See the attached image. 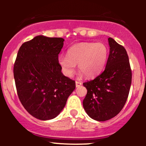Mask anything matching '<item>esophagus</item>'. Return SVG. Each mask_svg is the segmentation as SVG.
I'll use <instances>...</instances> for the list:
<instances>
[{"mask_svg": "<svg viewBox=\"0 0 146 146\" xmlns=\"http://www.w3.org/2000/svg\"><path fill=\"white\" fill-rule=\"evenodd\" d=\"M82 84L81 82H78V81L75 82V86H76V87L80 86Z\"/></svg>", "mask_w": 146, "mask_h": 146, "instance_id": "1", "label": "esophagus"}]
</instances>
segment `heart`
<instances>
[{
  "instance_id": "heart-1",
  "label": "heart",
  "mask_w": 146,
  "mask_h": 146,
  "mask_svg": "<svg viewBox=\"0 0 146 146\" xmlns=\"http://www.w3.org/2000/svg\"><path fill=\"white\" fill-rule=\"evenodd\" d=\"M108 58V49L103 43L81 42L71 46L67 56H60L58 62L66 76L73 75L78 64L80 75L94 78L103 71Z\"/></svg>"
}]
</instances>
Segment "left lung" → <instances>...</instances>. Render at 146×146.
<instances>
[{"instance_id":"8db88e82","label":"left lung","mask_w":146,"mask_h":146,"mask_svg":"<svg viewBox=\"0 0 146 146\" xmlns=\"http://www.w3.org/2000/svg\"><path fill=\"white\" fill-rule=\"evenodd\" d=\"M108 40L110 53L104 71L83 84L87 89L84 108L90 118L99 121L109 120L119 113L127 101L132 82L126 50L112 38Z\"/></svg>"}]
</instances>
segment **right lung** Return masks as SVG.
Wrapping results in <instances>:
<instances>
[{
	"label": "right lung",
	"mask_w": 146,
	"mask_h": 146,
	"mask_svg": "<svg viewBox=\"0 0 146 146\" xmlns=\"http://www.w3.org/2000/svg\"><path fill=\"white\" fill-rule=\"evenodd\" d=\"M62 38L38 36L23 43L14 66V76L20 101L30 115L49 120L60 113L75 82L62 73L58 55Z\"/></svg>",
	"instance_id": "1"
}]
</instances>
